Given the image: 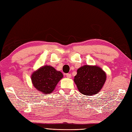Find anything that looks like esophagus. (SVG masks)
I'll return each mask as SVG.
<instances>
[{
  "mask_svg": "<svg viewBox=\"0 0 132 132\" xmlns=\"http://www.w3.org/2000/svg\"><path fill=\"white\" fill-rule=\"evenodd\" d=\"M66 76L67 78H71V74L70 73H67L66 74Z\"/></svg>",
  "mask_w": 132,
  "mask_h": 132,
  "instance_id": "obj_1",
  "label": "esophagus"
}]
</instances>
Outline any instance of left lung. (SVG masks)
I'll use <instances>...</instances> for the list:
<instances>
[{
  "instance_id": "left-lung-1",
  "label": "left lung",
  "mask_w": 132,
  "mask_h": 132,
  "mask_svg": "<svg viewBox=\"0 0 132 132\" xmlns=\"http://www.w3.org/2000/svg\"><path fill=\"white\" fill-rule=\"evenodd\" d=\"M106 80V75L103 69L97 65H89L80 67L73 79L79 92L86 96L97 94Z\"/></svg>"
}]
</instances>
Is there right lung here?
<instances>
[{"instance_id": "obj_1", "label": "right lung", "mask_w": 132, "mask_h": 132, "mask_svg": "<svg viewBox=\"0 0 132 132\" xmlns=\"http://www.w3.org/2000/svg\"><path fill=\"white\" fill-rule=\"evenodd\" d=\"M63 75L51 65H44L31 75V81L37 90L43 94H51L56 87Z\"/></svg>"}]
</instances>
